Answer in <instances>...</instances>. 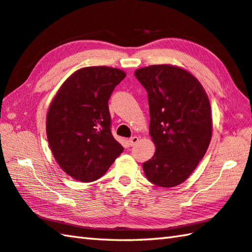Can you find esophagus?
Masks as SVG:
<instances>
[{
  "label": "esophagus",
  "mask_w": 252,
  "mask_h": 252,
  "mask_svg": "<svg viewBox=\"0 0 252 252\" xmlns=\"http://www.w3.org/2000/svg\"><path fill=\"white\" fill-rule=\"evenodd\" d=\"M138 142H139V136H132V138L129 139V144L131 146L135 145L136 143H138Z\"/></svg>",
  "instance_id": "1"
}]
</instances>
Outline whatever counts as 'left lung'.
Masks as SVG:
<instances>
[{"mask_svg":"<svg viewBox=\"0 0 252 252\" xmlns=\"http://www.w3.org/2000/svg\"><path fill=\"white\" fill-rule=\"evenodd\" d=\"M148 93L150 134L157 150L143 170L148 180L174 187L202 161L212 139V112L202 85L189 72L153 65L134 72Z\"/></svg>","mask_w":252,"mask_h":252,"instance_id":"obj_1","label":"left lung"}]
</instances>
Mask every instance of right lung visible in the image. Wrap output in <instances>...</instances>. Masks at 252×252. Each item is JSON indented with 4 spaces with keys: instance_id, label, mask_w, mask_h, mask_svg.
I'll return each instance as SVG.
<instances>
[{
    "instance_id": "add662e5",
    "label": "right lung",
    "mask_w": 252,
    "mask_h": 252,
    "mask_svg": "<svg viewBox=\"0 0 252 252\" xmlns=\"http://www.w3.org/2000/svg\"><path fill=\"white\" fill-rule=\"evenodd\" d=\"M120 69L81 68L58 90L47 113L50 150L63 171L77 181L94 182L123 152L113 138L108 101L125 79Z\"/></svg>"
}]
</instances>
